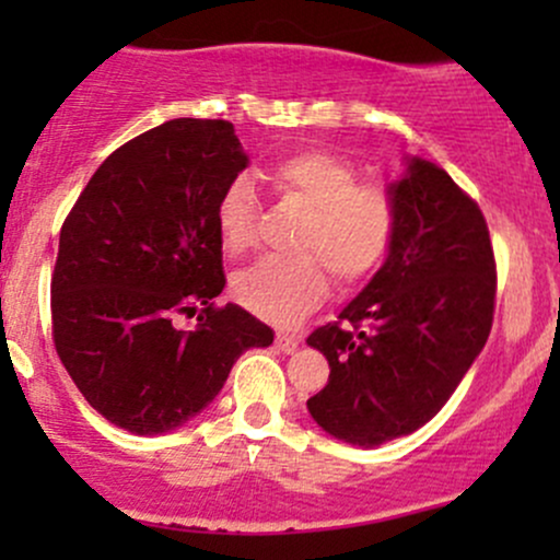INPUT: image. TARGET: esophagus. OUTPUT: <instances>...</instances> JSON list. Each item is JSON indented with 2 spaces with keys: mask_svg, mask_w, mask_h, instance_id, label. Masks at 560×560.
<instances>
[{
  "mask_svg": "<svg viewBox=\"0 0 560 560\" xmlns=\"http://www.w3.org/2000/svg\"><path fill=\"white\" fill-rule=\"evenodd\" d=\"M298 345H300V339L298 337H292V334H276V347H279L281 352H294L298 350Z\"/></svg>",
  "mask_w": 560,
  "mask_h": 560,
  "instance_id": "1",
  "label": "esophagus"
}]
</instances>
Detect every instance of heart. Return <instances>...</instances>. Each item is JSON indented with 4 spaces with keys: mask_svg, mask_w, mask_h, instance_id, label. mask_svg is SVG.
Segmentation results:
<instances>
[{
    "mask_svg": "<svg viewBox=\"0 0 560 560\" xmlns=\"http://www.w3.org/2000/svg\"><path fill=\"white\" fill-rule=\"evenodd\" d=\"M273 195L305 213L300 258L260 260L231 281L236 302L273 324H298L329 292L355 289L378 271L397 234V197L387 184L361 182L350 160L326 150L287 155L268 168ZM221 247L242 258L258 244L260 199L247 178H234L215 205Z\"/></svg>",
    "mask_w": 560,
    "mask_h": 560,
    "instance_id": "1",
    "label": "heart"
}]
</instances>
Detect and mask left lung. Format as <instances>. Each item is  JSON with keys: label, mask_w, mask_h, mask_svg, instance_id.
<instances>
[{"label": "left lung", "mask_w": 560, "mask_h": 560, "mask_svg": "<svg viewBox=\"0 0 560 560\" xmlns=\"http://www.w3.org/2000/svg\"><path fill=\"white\" fill-rule=\"evenodd\" d=\"M392 191L397 234L387 262L337 320L307 337L331 369L307 410L320 429L361 447L440 413L490 337L498 292L477 199L419 158Z\"/></svg>", "instance_id": "1"}]
</instances>
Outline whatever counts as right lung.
<instances>
[{"instance_id":"1","label":"right lung","mask_w":560,"mask_h":560,"mask_svg":"<svg viewBox=\"0 0 560 560\" xmlns=\"http://www.w3.org/2000/svg\"><path fill=\"white\" fill-rule=\"evenodd\" d=\"M247 165L229 120L176 118L113 152L70 208L52 271V339L96 413L163 434L221 392L271 326L226 287L215 229L221 191ZM198 316L191 330L178 317Z\"/></svg>"}]
</instances>
